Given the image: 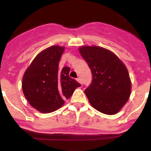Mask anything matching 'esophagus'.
Returning <instances> with one entry per match:
<instances>
[{
  "label": "esophagus",
  "instance_id": "34e87169",
  "mask_svg": "<svg viewBox=\"0 0 151 151\" xmlns=\"http://www.w3.org/2000/svg\"><path fill=\"white\" fill-rule=\"evenodd\" d=\"M77 82H78V83H80V84H81V85H82V79H81V78H77Z\"/></svg>",
  "mask_w": 151,
  "mask_h": 151
}]
</instances>
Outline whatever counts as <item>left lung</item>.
Here are the masks:
<instances>
[{"mask_svg":"<svg viewBox=\"0 0 151 151\" xmlns=\"http://www.w3.org/2000/svg\"><path fill=\"white\" fill-rule=\"evenodd\" d=\"M79 53L93 76L91 85L85 90L89 103L95 110L114 115L129 101L132 82L128 69L114 53L99 46H81Z\"/></svg>","mask_w":151,"mask_h":151,"instance_id":"obj_1","label":"left lung"}]
</instances>
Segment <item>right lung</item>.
<instances>
[{
	"instance_id": "right-lung-1",
	"label": "right lung",
	"mask_w": 151,
	"mask_h": 151,
	"mask_svg": "<svg viewBox=\"0 0 151 151\" xmlns=\"http://www.w3.org/2000/svg\"><path fill=\"white\" fill-rule=\"evenodd\" d=\"M65 47L50 46L41 51L22 77V89L29 104L42 113L55 111L64 104L81 85L69 77L70 69H58Z\"/></svg>"
}]
</instances>
